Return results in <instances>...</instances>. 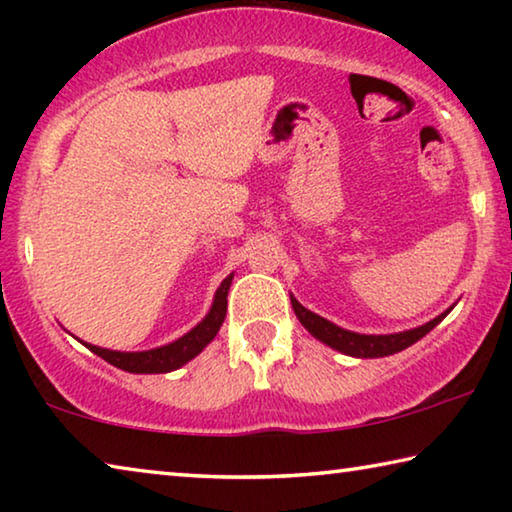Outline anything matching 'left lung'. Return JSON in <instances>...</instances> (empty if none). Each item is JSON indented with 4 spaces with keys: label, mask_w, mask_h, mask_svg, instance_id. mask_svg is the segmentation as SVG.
Returning <instances> with one entry per match:
<instances>
[{
    "label": "left lung",
    "mask_w": 512,
    "mask_h": 512,
    "mask_svg": "<svg viewBox=\"0 0 512 512\" xmlns=\"http://www.w3.org/2000/svg\"><path fill=\"white\" fill-rule=\"evenodd\" d=\"M293 311L300 318V323L309 329L311 336H316L318 341L327 343L329 348L339 350L343 354H350V357H361V359H375V357H388V354L402 352L404 348H409L415 341H420L424 334H429L433 327H436L440 320H443L449 314V307L445 314H440L438 318L429 320L427 325L409 329V332H400V334H384V336H370V334H354L343 329L339 325L329 323L323 316L314 314L300 305L296 298H291Z\"/></svg>",
    "instance_id": "obj_1"
}]
</instances>
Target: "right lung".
Returning a JSON list of instances; mask_svg holds the SVG:
<instances>
[{
  "instance_id": "add662e5",
  "label": "right lung",
  "mask_w": 512,
  "mask_h": 512,
  "mask_svg": "<svg viewBox=\"0 0 512 512\" xmlns=\"http://www.w3.org/2000/svg\"><path fill=\"white\" fill-rule=\"evenodd\" d=\"M232 284V275L225 277L221 287L216 289V296L212 302L210 314H207L201 323H198L192 332H187L183 339L173 341L162 348L146 350V352H117L97 348V345L85 343L88 348L99 354L101 359H106L112 366H117L126 372H137V375H153V372H171L180 366H185L187 361H192L198 352H201L207 343H210L219 327L223 325L225 311H228V289Z\"/></svg>"
}]
</instances>
